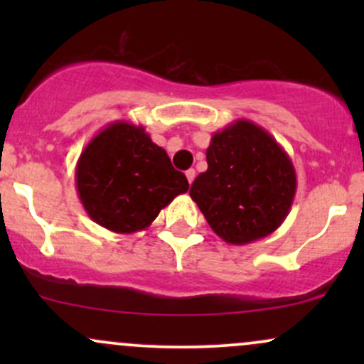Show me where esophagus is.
I'll return each instance as SVG.
<instances>
[{"label":"esophagus","instance_id":"esophagus-1","mask_svg":"<svg viewBox=\"0 0 364 364\" xmlns=\"http://www.w3.org/2000/svg\"><path fill=\"white\" fill-rule=\"evenodd\" d=\"M185 174H186V179H188V183H190V185H191V183H193V179H195V176H196L195 169H188Z\"/></svg>","mask_w":364,"mask_h":364}]
</instances>
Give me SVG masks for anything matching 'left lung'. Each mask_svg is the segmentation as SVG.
Wrapping results in <instances>:
<instances>
[{
	"label": "left lung",
	"mask_w": 364,
	"mask_h": 364,
	"mask_svg": "<svg viewBox=\"0 0 364 364\" xmlns=\"http://www.w3.org/2000/svg\"><path fill=\"white\" fill-rule=\"evenodd\" d=\"M207 164L190 196L225 243H253L284 223L298 181L287 152L267 129L237 119L215 132Z\"/></svg>",
	"instance_id": "1"
}]
</instances>
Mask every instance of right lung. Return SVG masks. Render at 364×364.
I'll use <instances>...</instances> for the list:
<instances>
[{
    "label": "right lung",
    "mask_w": 364,
    "mask_h": 364,
    "mask_svg": "<svg viewBox=\"0 0 364 364\" xmlns=\"http://www.w3.org/2000/svg\"><path fill=\"white\" fill-rule=\"evenodd\" d=\"M75 183L90 219L118 235L147 229L174 196L190 188L166 150L144 127L128 121L107 124L87 144Z\"/></svg>",
    "instance_id": "right-lung-1"
}]
</instances>
